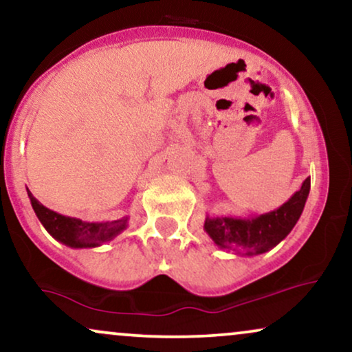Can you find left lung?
<instances>
[{
  "mask_svg": "<svg viewBox=\"0 0 352 352\" xmlns=\"http://www.w3.org/2000/svg\"><path fill=\"white\" fill-rule=\"evenodd\" d=\"M311 189V177L302 181L300 190L295 192L282 206L264 214L242 216H206L205 232L221 250L237 254L266 253L282 242L305 210Z\"/></svg>",
  "mask_w": 352,
  "mask_h": 352,
  "instance_id": "1",
  "label": "left lung"
}]
</instances>
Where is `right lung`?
Segmentation results:
<instances>
[{"instance_id":"add662e5","label":"right lung","mask_w":352,"mask_h":352,"mask_svg":"<svg viewBox=\"0 0 352 352\" xmlns=\"http://www.w3.org/2000/svg\"><path fill=\"white\" fill-rule=\"evenodd\" d=\"M27 194L33 210H35V214L40 219V223L45 226V229L57 242L70 248L100 247L102 243L117 237L128 226V216H123L117 221H107V223H86V221L59 214L41 205L28 189Z\"/></svg>"}]
</instances>
